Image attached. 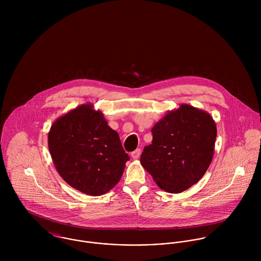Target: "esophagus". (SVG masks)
<instances>
[{
  "label": "esophagus",
  "mask_w": 261,
  "mask_h": 261,
  "mask_svg": "<svg viewBox=\"0 0 261 261\" xmlns=\"http://www.w3.org/2000/svg\"><path fill=\"white\" fill-rule=\"evenodd\" d=\"M130 155H132V158H133L134 160H138V159L140 158V155H141V149H137L136 150H134Z\"/></svg>",
  "instance_id": "obj_1"
}]
</instances>
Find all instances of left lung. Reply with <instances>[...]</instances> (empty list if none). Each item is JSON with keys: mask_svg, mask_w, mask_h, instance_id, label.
<instances>
[{"mask_svg": "<svg viewBox=\"0 0 261 261\" xmlns=\"http://www.w3.org/2000/svg\"><path fill=\"white\" fill-rule=\"evenodd\" d=\"M151 134L141 164L158 186L178 194L202 179L212 162L217 136L210 113L180 105L152 126Z\"/></svg>", "mask_w": 261, "mask_h": 261, "instance_id": "left-lung-1", "label": "left lung"}]
</instances>
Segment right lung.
Returning <instances> with one entry per match:
<instances>
[{
    "label": "right lung",
    "mask_w": 261,
    "mask_h": 261,
    "mask_svg": "<svg viewBox=\"0 0 261 261\" xmlns=\"http://www.w3.org/2000/svg\"><path fill=\"white\" fill-rule=\"evenodd\" d=\"M48 148L61 178L89 196L111 191L129 160L118 134L91 103L75 108L52 123Z\"/></svg>",
    "instance_id": "1"
}]
</instances>
